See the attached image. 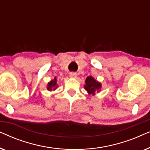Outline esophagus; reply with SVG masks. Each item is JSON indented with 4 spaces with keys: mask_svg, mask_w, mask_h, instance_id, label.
<instances>
[{
    "mask_svg": "<svg viewBox=\"0 0 150 150\" xmlns=\"http://www.w3.org/2000/svg\"><path fill=\"white\" fill-rule=\"evenodd\" d=\"M69 76H70L71 78H76L77 75L75 72H71V73H69Z\"/></svg>",
    "mask_w": 150,
    "mask_h": 150,
    "instance_id": "obj_1",
    "label": "esophagus"
}]
</instances>
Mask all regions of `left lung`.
Here are the masks:
<instances>
[{
    "label": "left lung",
    "mask_w": 150,
    "mask_h": 150,
    "mask_svg": "<svg viewBox=\"0 0 150 150\" xmlns=\"http://www.w3.org/2000/svg\"><path fill=\"white\" fill-rule=\"evenodd\" d=\"M102 85L101 83L98 82L96 80L93 79V77L88 76L85 80V85L84 86V88L87 93L90 95L94 96L96 92H98L101 89Z\"/></svg>",
    "instance_id": "8db88e82"
}]
</instances>
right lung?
<instances>
[{"label": "right lung", "mask_w": 150, "mask_h": 150, "mask_svg": "<svg viewBox=\"0 0 150 150\" xmlns=\"http://www.w3.org/2000/svg\"><path fill=\"white\" fill-rule=\"evenodd\" d=\"M57 78L55 77L54 79L52 80V81L49 82L48 83V85H47V89L48 90V91H52V90H54L57 89V87H58V85H57Z\"/></svg>", "instance_id": "right-lung-1"}]
</instances>
